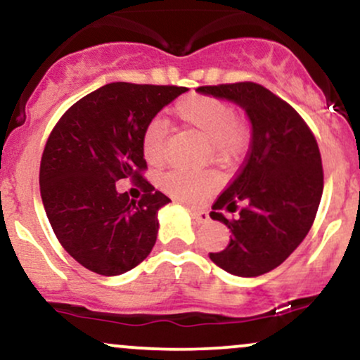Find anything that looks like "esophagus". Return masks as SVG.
Listing matches in <instances>:
<instances>
[{"label":"esophagus","instance_id":"esophagus-1","mask_svg":"<svg viewBox=\"0 0 360 360\" xmlns=\"http://www.w3.org/2000/svg\"><path fill=\"white\" fill-rule=\"evenodd\" d=\"M191 214H193V218L196 219L198 223H207V221H210V214H207V211L191 207Z\"/></svg>","mask_w":360,"mask_h":360}]
</instances>
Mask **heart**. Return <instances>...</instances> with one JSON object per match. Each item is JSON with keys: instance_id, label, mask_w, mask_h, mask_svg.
<instances>
[{"instance_id": "1", "label": "heart", "mask_w": 360, "mask_h": 360, "mask_svg": "<svg viewBox=\"0 0 360 360\" xmlns=\"http://www.w3.org/2000/svg\"><path fill=\"white\" fill-rule=\"evenodd\" d=\"M174 114L211 142L214 158L229 161L243 150L245 127L236 120L233 107L207 95H193L177 102ZM142 154L149 164H161L166 155V129L161 120H153L142 134ZM162 188L183 201H198L214 188V177L207 172L172 171L162 177Z\"/></svg>"}]
</instances>
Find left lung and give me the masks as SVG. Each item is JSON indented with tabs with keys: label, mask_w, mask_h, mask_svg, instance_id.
Returning a JSON list of instances; mask_svg holds the SVG:
<instances>
[{
	"label": "left lung",
	"mask_w": 360,
	"mask_h": 360,
	"mask_svg": "<svg viewBox=\"0 0 360 360\" xmlns=\"http://www.w3.org/2000/svg\"><path fill=\"white\" fill-rule=\"evenodd\" d=\"M198 92L236 103L251 124L243 167L210 214L231 236L210 258L235 276L268 274L297 250L317 214L323 191L317 141L293 107L253 82L199 86ZM223 210L236 218L228 220Z\"/></svg>",
	"instance_id": "1"
}]
</instances>
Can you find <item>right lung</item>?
I'll list each match as a JSON object with an SVG mask.
<instances>
[{
  "instance_id": "1",
  "label": "right lung",
  "mask_w": 360,
  "mask_h": 360,
  "mask_svg": "<svg viewBox=\"0 0 360 360\" xmlns=\"http://www.w3.org/2000/svg\"><path fill=\"white\" fill-rule=\"evenodd\" d=\"M186 86L114 82L65 112L41 155L40 191L49 221L67 253L86 270L117 276L136 268L158 240V211L171 202L142 179V134ZM146 186L141 202L115 183Z\"/></svg>"
}]
</instances>
